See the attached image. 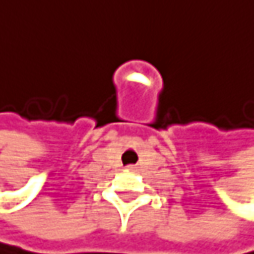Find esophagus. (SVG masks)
Returning <instances> with one entry per match:
<instances>
[{
    "label": "esophagus",
    "mask_w": 254,
    "mask_h": 254,
    "mask_svg": "<svg viewBox=\"0 0 254 254\" xmlns=\"http://www.w3.org/2000/svg\"><path fill=\"white\" fill-rule=\"evenodd\" d=\"M134 170H135V167H134V166H129V167H128V172H134Z\"/></svg>",
    "instance_id": "34e87169"
}]
</instances>
